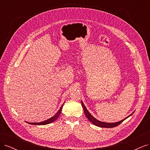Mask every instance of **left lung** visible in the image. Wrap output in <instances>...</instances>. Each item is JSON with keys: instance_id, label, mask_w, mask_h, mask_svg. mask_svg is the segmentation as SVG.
<instances>
[{"instance_id": "left-lung-1", "label": "left lung", "mask_w": 150, "mask_h": 150, "mask_svg": "<svg viewBox=\"0 0 150 150\" xmlns=\"http://www.w3.org/2000/svg\"><path fill=\"white\" fill-rule=\"evenodd\" d=\"M81 104H82L83 108V110H84V112L86 115V116L88 117V120L92 122L93 124H94V125H96L97 126L99 127H101V128H114V127H116L117 126H118L120 124H121V122L123 121L124 120H125L126 118H128V117H129L130 116H131V115H133V112L132 114H131L129 116H128V117H126V118H125L124 120H121L118 122H103V121H100L98 120H96V118L94 116H93L91 115L90 114L89 112L88 111V110L86 109L85 105L84 104V103H83V101H81Z\"/></svg>"}]
</instances>
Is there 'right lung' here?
<instances>
[{"label": "right lung", "mask_w": 150, "mask_h": 150, "mask_svg": "<svg viewBox=\"0 0 150 150\" xmlns=\"http://www.w3.org/2000/svg\"><path fill=\"white\" fill-rule=\"evenodd\" d=\"M62 106H63V104L61 106V107L60 108L59 110V111L56 112V114L55 115L53 116L52 117H51V118H49L47 120H45L44 121L39 122H28V123H29V124H30V125H47V124L51 123V122H54V121L56 120L57 119V117H59V116L60 115Z\"/></svg>", "instance_id": "obj_1"}]
</instances>
